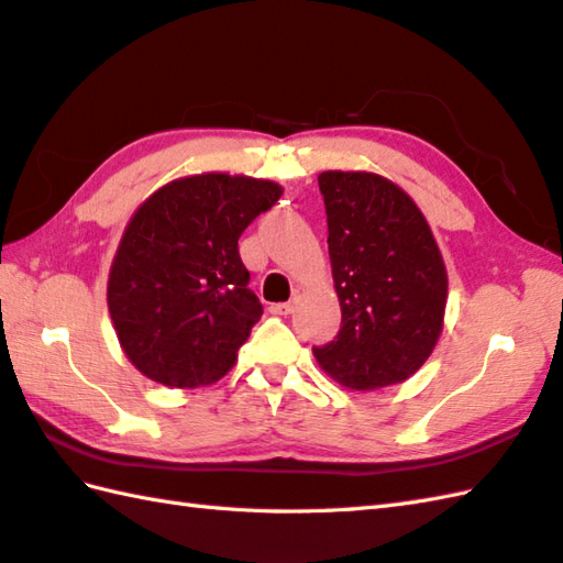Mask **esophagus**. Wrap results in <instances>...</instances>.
Wrapping results in <instances>:
<instances>
[{"instance_id": "34e87169", "label": "esophagus", "mask_w": 563, "mask_h": 563, "mask_svg": "<svg viewBox=\"0 0 563 563\" xmlns=\"http://www.w3.org/2000/svg\"><path fill=\"white\" fill-rule=\"evenodd\" d=\"M295 307H297V297H292L290 302H278V305H271L268 309H271V314L288 317V314H292V312H295Z\"/></svg>"}]
</instances>
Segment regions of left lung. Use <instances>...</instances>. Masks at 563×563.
<instances>
[{"label": "left lung", "mask_w": 563, "mask_h": 563, "mask_svg": "<svg viewBox=\"0 0 563 563\" xmlns=\"http://www.w3.org/2000/svg\"><path fill=\"white\" fill-rule=\"evenodd\" d=\"M329 224L341 331L312 349L319 365L351 389L409 379L442 331L448 271L416 202L367 172L319 174Z\"/></svg>", "instance_id": "left-lung-1"}]
</instances>
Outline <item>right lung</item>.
<instances>
[{"label": "right lung", "mask_w": 563, "mask_h": 563, "mask_svg": "<svg viewBox=\"0 0 563 563\" xmlns=\"http://www.w3.org/2000/svg\"><path fill=\"white\" fill-rule=\"evenodd\" d=\"M280 196L266 178L198 174L137 208L109 273V312L142 375L194 389L230 373L263 314L239 236Z\"/></svg>", "instance_id": "1"}]
</instances>
